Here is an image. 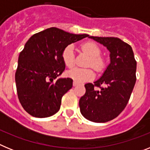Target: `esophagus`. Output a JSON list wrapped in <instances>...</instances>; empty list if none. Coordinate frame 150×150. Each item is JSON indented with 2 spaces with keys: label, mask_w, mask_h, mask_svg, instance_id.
<instances>
[{
  "label": "esophagus",
  "mask_w": 150,
  "mask_h": 150,
  "mask_svg": "<svg viewBox=\"0 0 150 150\" xmlns=\"http://www.w3.org/2000/svg\"><path fill=\"white\" fill-rule=\"evenodd\" d=\"M77 85H79V83H78L77 82H75V81H74V83H73V86H76Z\"/></svg>",
  "instance_id": "34e87169"
}]
</instances>
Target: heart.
<instances>
[{"label":"heart","mask_w":150,"mask_h":150,"mask_svg":"<svg viewBox=\"0 0 150 150\" xmlns=\"http://www.w3.org/2000/svg\"><path fill=\"white\" fill-rule=\"evenodd\" d=\"M82 50L90 56L87 65L92 67L98 72H101L105 68V62L101 57V51L99 46L92 42H87L82 45ZM62 58L64 63L67 67H72L75 64V53L74 45H67L64 49L62 53ZM69 78L75 82L83 83L89 81L95 77V73L91 68H79L74 67L66 73Z\"/></svg>","instance_id":"1"}]
</instances>
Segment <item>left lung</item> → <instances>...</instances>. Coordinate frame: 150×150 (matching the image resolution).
Returning <instances> with one entry per match:
<instances>
[{
    "instance_id": "1",
    "label": "left lung",
    "mask_w": 150,
    "mask_h": 150,
    "mask_svg": "<svg viewBox=\"0 0 150 150\" xmlns=\"http://www.w3.org/2000/svg\"><path fill=\"white\" fill-rule=\"evenodd\" d=\"M88 38L107 47L110 64L94 84L85 85L86 93L79 99V108L89 121L106 122L117 117L126 107L136 83L137 62L132 46L120 38Z\"/></svg>"
}]
</instances>
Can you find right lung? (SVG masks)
I'll return each mask as SVG.
<instances>
[{
  "label": "right lung",
  "mask_w": 150,
  "mask_h": 150,
  "mask_svg": "<svg viewBox=\"0 0 150 150\" xmlns=\"http://www.w3.org/2000/svg\"><path fill=\"white\" fill-rule=\"evenodd\" d=\"M88 37L50 28L30 37L18 56L16 84L24 110L38 118L59 110L62 98L73 86L71 78H59L65 69L62 58L67 45Z\"/></svg>",
  "instance_id": "right-lung-1"
}]
</instances>
